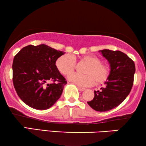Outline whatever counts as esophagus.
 <instances>
[{"instance_id":"1","label":"esophagus","mask_w":146,"mask_h":146,"mask_svg":"<svg viewBox=\"0 0 146 146\" xmlns=\"http://www.w3.org/2000/svg\"><path fill=\"white\" fill-rule=\"evenodd\" d=\"M78 89L79 90H80V91H84V90H86V88H83V87H81V86H78Z\"/></svg>"}]
</instances>
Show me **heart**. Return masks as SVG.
Segmentation results:
<instances>
[{
    "label": "heart",
    "mask_w": 146,
    "mask_h": 146,
    "mask_svg": "<svg viewBox=\"0 0 146 146\" xmlns=\"http://www.w3.org/2000/svg\"><path fill=\"white\" fill-rule=\"evenodd\" d=\"M80 61L87 64L84 70L85 74H72L68 78L69 81L80 86H89L105 83L111 74V68L107 64L101 62V59L96 56H84L80 58ZM57 68L65 76L71 74L74 71L76 61L70 54L62 55L56 60Z\"/></svg>",
    "instance_id": "obj_1"
}]
</instances>
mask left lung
<instances>
[{
    "label": "left lung",
    "mask_w": 146,
    "mask_h": 146,
    "mask_svg": "<svg viewBox=\"0 0 146 146\" xmlns=\"http://www.w3.org/2000/svg\"><path fill=\"white\" fill-rule=\"evenodd\" d=\"M110 64L111 74L105 87L94 91L92 101L87 102L94 110L104 112L114 109L125 99L133 84L135 66L131 58L120 51L100 50Z\"/></svg>",
    "instance_id": "obj_1"
}]
</instances>
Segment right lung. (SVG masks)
<instances>
[{
  "label": "right lung",
  "instance_id": "right-lung-1",
  "mask_svg": "<svg viewBox=\"0 0 146 146\" xmlns=\"http://www.w3.org/2000/svg\"><path fill=\"white\" fill-rule=\"evenodd\" d=\"M65 54L47 45H29L20 50L13 63V82L18 96L37 110L54 105L62 95L66 79L56 62ZM50 81L53 82L48 83Z\"/></svg>",
  "mask_w": 146,
  "mask_h": 146
}]
</instances>
